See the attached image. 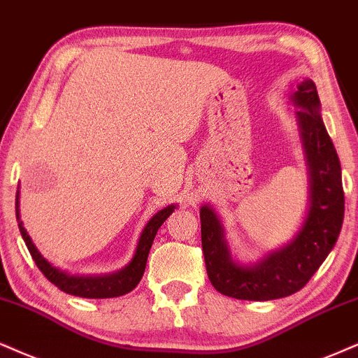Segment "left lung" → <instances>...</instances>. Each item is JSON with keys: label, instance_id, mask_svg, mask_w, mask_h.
Listing matches in <instances>:
<instances>
[{"label": "left lung", "instance_id": "1", "mask_svg": "<svg viewBox=\"0 0 358 358\" xmlns=\"http://www.w3.org/2000/svg\"><path fill=\"white\" fill-rule=\"evenodd\" d=\"M306 149L310 207L294 241L255 266L234 264L220 220L209 206L201 209V239L206 271L217 292L241 301H273L292 295L310 280L341 234L343 222L342 171L337 151L320 117V101L310 79L294 94Z\"/></svg>", "mask_w": 358, "mask_h": 358}]
</instances>
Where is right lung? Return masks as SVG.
<instances>
[{
  "label": "right lung",
  "instance_id": "add662e5",
  "mask_svg": "<svg viewBox=\"0 0 358 358\" xmlns=\"http://www.w3.org/2000/svg\"><path fill=\"white\" fill-rule=\"evenodd\" d=\"M16 207H17V194H16ZM176 206H167L162 210L154 215V217L145 224L143 234H141L138 247H136L134 257L122 271L109 273V275H96V277H79V275H69V273L61 272L59 268L52 267L46 259L41 257V254L38 252V249L31 242L29 236L26 234L23 222L17 224L20 227L21 236L26 242L31 257L39 271L43 272V275L46 277L51 284H55L57 289L63 290L66 294L76 295V297H85V299H111L119 297V295H124L131 292L136 285L139 284V280L143 279V273L145 268V262H148L149 250H151L152 241L156 237L159 227L164 224V220L174 213ZM16 217L20 219L16 209Z\"/></svg>",
  "mask_w": 358,
  "mask_h": 358
}]
</instances>
